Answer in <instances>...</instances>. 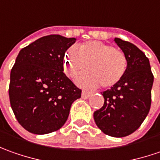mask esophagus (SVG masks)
<instances>
[{"instance_id": "esophagus-1", "label": "esophagus", "mask_w": 160, "mask_h": 160, "mask_svg": "<svg viewBox=\"0 0 160 160\" xmlns=\"http://www.w3.org/2000/svg\"><path fill=\"white\" fill-rule=\"evenodd\" d=\"M91 95H92V93H90V92H87V91L83 90L81 93V97L83 99H88V98H89Z\"/></svg>"}]
</instances>
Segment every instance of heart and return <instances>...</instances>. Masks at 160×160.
Listing matches in <instances>:
<instances>
[{"mask_svg": "<svg viewBox=\"0 0 160 160\" xmlns=\"http://www.w3.org/2000/svg\"><path fill=\"white\" fill-rule=\"evenodd\" d=\"M91 69L89 71L88 69ZM128 58L122 50L99 41H91L70 48L64 58L66 73L76 78L81 87L110 88L118 84L126 74Z\"/></svg>", "mask_w": 160, "mask_h": 160, "instance_id": "1", "label": "heart"}]
</instances>
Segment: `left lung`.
Returning <instances> with one entry per match:
<instances>
[{"mask_svg":"<svg viewBox=\"0 0 160 160\" xmlns=\"http://www.w3.org/2000/svg\"><path fill=\"white\" fill-rule=\"evenodd\" d=\"M114 42L127 56L128 69L118 84L102 92L104 103L94 112V118L105 135L124 137L138 129L149 113L154 77L142 50L119 38Z\"/></svg>","mask_w":160,"mask_h":160,"instance_id":"1","label":"left lung"}]
</instances>
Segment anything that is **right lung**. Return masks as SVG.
<instances>
[{
	"label": "right lung",
	"instance_id": "1",
	"mask_svg": "<svg viewBox=\"0 0 160 160\" xmlns=\"http://www.w3.org/2000/svg\"><path fill=\"white\" fill-rule=\"evenodd\" d=\"M75 38L44 36L20 50L10 72L9 102L25 130L45 135L61 128L81 89L63 73L65 51Z\"/></svg>",
	"mask_w": 160,
	"mask_h": 160
}]
</instances>
